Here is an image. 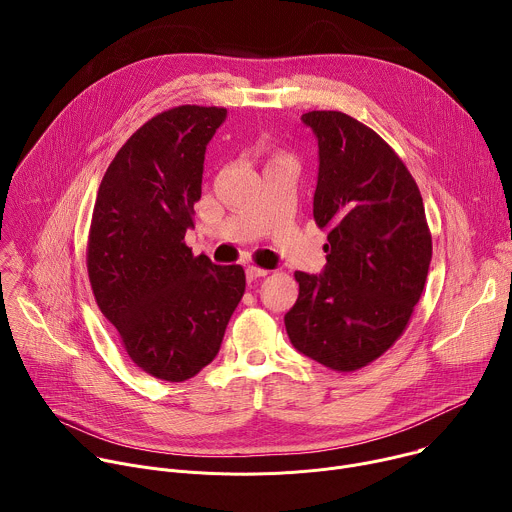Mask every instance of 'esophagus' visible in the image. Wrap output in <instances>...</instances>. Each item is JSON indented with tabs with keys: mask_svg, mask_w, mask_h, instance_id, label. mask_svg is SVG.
<instances>
[{
	"mask_svg": "<svg viewBox=\"0 0 512 512\" xmlns=\"http://www.w3.org/2000/svg\"><path fill=\"white\" fill-rule=\"evenodd\" d=\"M269 271L267 269H261V267H247V279L249 281H255L259 277H265Z\"/></svg>",
	"mask_w": 512,
	"mask_h": 512,
	"instance_id": "34e87169",
	"label": "esophagus"
}]
</instances>
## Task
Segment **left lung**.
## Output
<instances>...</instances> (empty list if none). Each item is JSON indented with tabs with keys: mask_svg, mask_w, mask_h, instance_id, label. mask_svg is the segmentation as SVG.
Instances as JSON below:
<instances>
[{
	"mask_svg": "<svg viewBox=\"0 0 512 512\" xmlns=\"http://www.w3.org/2000/svg\"><path fill=\"white\" fill-rule=\"evenodd\" d=\"M318 139L314 218L328 229L322 273L296 271L285 330L302 354L356 371L403 334L427 279L431 235L419 188L371 127L340 111L302 115Z\"/></svg>",
	"mask_w": 512,
	"mask_h": 512,
	"instance_id": "8db88e82",
	"label": "left lung"
}]
</instances>
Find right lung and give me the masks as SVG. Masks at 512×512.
Masks as SVG:
<instances>
[{"instance_id": "add662e5", "label": "right lung", "mask_w": 512, "mask_h": 512, "mask_svg": "<svg viewBox=\"0 0 512 512\" xmlns=\"http://www.w3.org/2000/svg\"><path fill=\"white\" fill-rule=\"evenodd\" d=\"M223 107L182 105L143 123L109 164L93 210L87 267L103 316L139 369L180 383L221 350L245 294L241 265L192 255L206 145Z\"/></svg>"}]
</instances>
